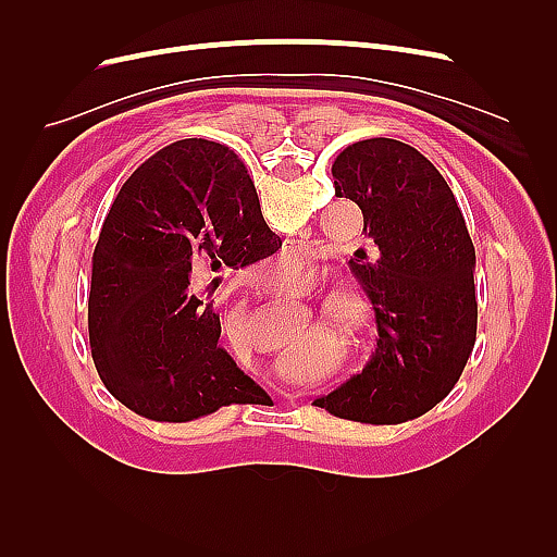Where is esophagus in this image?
<instances>
[{
  "instance_id": "esophagus-1",
  "label": "esophagus",
  "mask_w": 557,
  "mask_h": 557,
  "mask_svg": "<svg viewBox=\"0 0 557 557\" xmlns=\"http://www.w3.org/2000/svg\"><path fill=\"white\" fill-rule=\"evenodd\" d=\"M288 248H290V252H301V248H305V242L293 239V242H288Z\"/></svg>"
}]
</instances>
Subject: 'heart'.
Here are the masks:
<instances>
[{"mask_svg": "<svg viewBox=\"0 0 557 557\" xmlns=\"http://www.w3.org/2000/svg\"><path fill=\"white\" fill-rule=\"evenodd\" d=\"M334 318H336V323H339L348 332H358L367 323V315H364L362 307L358 305V301H352V299H339V301H336V305H334ZM290 358L283 360L285 367H288Z\"/></svg>", "mask_w": 557, "mask_h": 557, "instance_id": "obj_1", "label": "heart"}]
</instances>
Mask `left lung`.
<instances>
[{"label":"left lung","mask_w":557,"mask_h":557,"mask_svg":"<svg viewBox=\"0 0 557 557\" xmlns=\"http://www.w3.org/2000/svg\"><path fill=\"white\" fill-rule=\"evenodd\" d=\"M336 197L356 201L374 262L350 260L372 301L376 348L360 374L315 407L346 420L397 425L436 407L474 350V244L453 190L409 144L364 139L332 164Z\"/></svg>","instance_id":"1"}]
</instances>
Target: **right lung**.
Masks as SVG:
<instances>
[{
  "label": "right lung",
  "instance_id": "add662e5",
  "mask_svg": "<svg viewBox=\"0 0 557 557\" xmlns=\"http://www.w3.org/2000/svg\"><path fill=\"white\" fill-rule=\"evenodd\" d=\"M278 248L227 146L183 139L148 158L117 193L92 256L88 330L107 391L160 423L264 404L269 395L218 344L221 315L199 285L213 274L218 288V272Z\"/></svg>",
  "mask_w": 557,
  "mask_h": 557
}]
</instances>
